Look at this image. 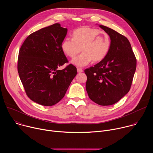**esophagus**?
Wrapping results in <instances>:
<instances>
[{
	"mask_svg": "<svg viewBox=\"0 0 153 153\" xmlns=\"http://www.w3.org/2000/svg\"><path fill=\"white\" fill-rule=\"evenodd\" d=\"M77 72H78L79 73H82V72H83V70L81 69V68H77Z\"/></svg>",
	"mask_w": 153,
	"mask_h": 153,
	"instance_id": "1",
	"label": "esophagus"
}]
</instances>
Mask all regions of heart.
<instances>
[{
  "instance_id": "1",
  "label": "heart",
  "mask_w": 153,
  "mask_h": 153,
  "mask_svg": "<svg viewBox=\"0 0 153 153\" xmlns=\"http://www.w3.org/2000/svg\"><path fill=\"white\" fill-rule=\"evenodd\" d=\"M111 47L110 36L97 28L80 27L73 32V38L66 37L61 43L63 52L74 59L82 50V53L73 60L78 67H85L92 60L99 62L103 60Z\"/></svg>"
}]
</instances>
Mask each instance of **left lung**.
<instances>
[{
	"instance_id": "obj_1",
	"label": "left lung",
	"mask_w": 153,
	"mask_h": 153,
	"mask_svg": "<svg viewBox=\"0 0 153 153\" xmlns=\"http://www.w3.org/2000/svg\"><path fill=\"white\" fill-rule=\"evenodd\" d=\"M110 37L106 57L94 67L85 70L86 90L96 103L111 105L129 91L136 69V58L128 39L114 30L99 25Z\"/></svg>"
}]
</instances>
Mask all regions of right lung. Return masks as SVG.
<instances>
[{
	"instance_id": "add662e5",
	"label": "right lung",
	"mask_w": 153,
	"mask_h": 153,
	"mask_svg": "<svg viewBox=\"0 0 153 153\" xmlns=\"http://www.w3.org/2000/svg\"><path fill=\"white\" fill-rule=\"evenodd\" d=\"M67 29L54 24L29 35L22 45L17 71L27 96L43 106H52L65 96L77 74L70 64L58 70L68 60L61 48Z\"/></svg>"
}]
</instances>
